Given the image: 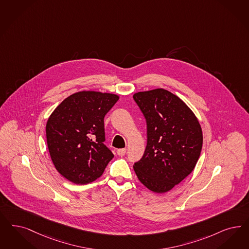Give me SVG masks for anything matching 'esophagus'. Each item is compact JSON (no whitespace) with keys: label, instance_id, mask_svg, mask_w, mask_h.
Listing matches in <instances>:
<instances>
[{"label":"esophagus","instance_id":"1","mask_svg":"<svg viewBox=\"0 0 249 249\" xmlns=\"http://www.w3.org/2000/svg\"><path fill=\"white\" fill-rule=\"evenodd\" d=\"M126 152H127V150L125 148H122V149H119L117 151V154L120 155V156H123V155H126Z\"/></svg>","mask_w":249,"mask_h":249}]
</instances>
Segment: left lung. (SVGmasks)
<instances>
[{
    "label": "left lung",
    "instance_id": "1",
    "mask_svg": "<svg viewBox=\"0 0 249 249\" xmlns=\"http://www.w3.org/2000/svg\"><path fill=\"white\" fill-rule=\"evenodd\" d=\"M133 100L147 125V145L133 168L146 188L169 191L193 171L202 148V131L194 113L164 89L140 92Z\"/></svg>",
    "mask_w": 249,
    "mask_h": 249
}]
</instances>
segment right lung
Wrapping results in <instances>:
<instances>
[{
  "label": "right lung",
  "instance_id": "add662e5",
  "mask_svg": "<svg viewBox=\"0 0 249 249\" xmlns=\"http://www.w3.org/2000/svg\"><path fill=\"white\" fill-rule=\"evenodd\" d=\"M119 100L116 94L79 92L52 112L46 126L53 164L66 179L87 184L102 176L114 157L105 145L104 118Z\"/></svg>",
  "mask_w": 249,
  "mask_h": 249
}]
</instances>
